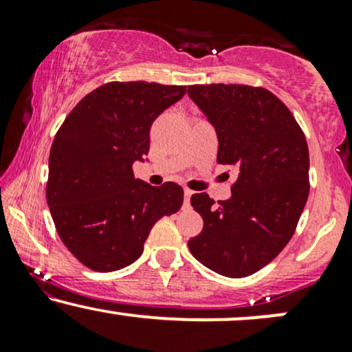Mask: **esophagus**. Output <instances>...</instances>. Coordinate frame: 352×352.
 Segmentation results:
<instances>
[{"instance_id":"1","label":"esophagus","mask_w":352,"mask_h":352,"mask_svg":"<svg viewBox=\"0 0 352 352\" xmlns=\"http://www.w3.org/2000/svg\"><path fill=\"white\" fill-rule=\"evenodd\" d=\"M184 193H185V199H184V205H185V208H188L190 207V197H192V190H188V188H185L184 190Z\"/></svg>"}]
</instances>
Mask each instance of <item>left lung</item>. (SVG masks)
<instances>
[{
	"instance_id": "obj_1",
	"label": "left lung",
	"mask_w": 352,
	"mask_h": 352,
	"mask_svg": "<svg viewBox=\"0 0 352 352\" xmlns=\"http://www.w3.org/2000/svg\"><path fill=\"white\" fill-rule=\"evenodd\" d=\"M187 94L215 127L217 162L238 170L228 200L215 205L205 192L192 195L204 230L188 248L212 272L250 276L296 230L309 193L306 137L289 109L263 87L195 84Z\"/></svg>"
}]
</instances>
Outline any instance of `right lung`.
<instances>
[{
    "label": "right lung",
    "instance_id": "add662e5",
    "mask_svg": "<svg viewBox=\"0 0 352 352\" xmlns=\"http://www.w3.org/2000/svg\"><path fill=\"white\" fill-rule=\"evenodd\" d=\"M185 86L107 82L69 112L52 142L46 200L66 248L87 268L107 273L134 263L157 220L179 212L184 188L135 179L151 127L180 100Z\"/></svg>",
    "mask_w": 352,
    "mask_h": 352
}]
</instances>
